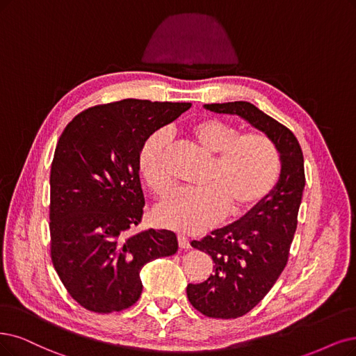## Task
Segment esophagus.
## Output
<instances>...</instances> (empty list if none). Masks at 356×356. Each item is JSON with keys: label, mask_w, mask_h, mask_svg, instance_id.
<instances>
[{"label": "esophagus", "mask_w": 356, "mask_h": 356, "mask_svg": "<svg viewBox=\"0 0 356 356\" xmlns=\"http://www.w3.org/2000/svg\"><path fill=\"white\" fill-rule=\"evenodd\" d=\"M177 241H179V246L181 249H189L191 248V242H189V239L186 238L185 234H179L177 236Z\"/></svg>", "instance_id": "esophagus-1"}]
</instances>
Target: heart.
Returning <instances> with one entry per match:
<instances>
[{
	"label": "heart",
	"mask_w": 356,
	"mask_h": 356,
	"mask_svg": "<svg viewBox=\"0 0 356 356\" xmlns=\"http://www.w3.org/2000/svg\"><path fill=\"white\" fill-rule=\"evenodd\" d=\"M189 135L205 155L213 158L204 189L179 191L155 208L163 227L200 233L225 214L241 216L264 202L277 185L280 155L273 140L257 131L242 134L238 126L220 118H202L191 124ZM168 135L156 130L142 143L138 165L140 176L158 195L171 189L165 171Z\"/></svg>",
	"instance_id": "heart-1"
}]
</instances>
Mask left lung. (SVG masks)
<instances>
[{
	"instance_id": "8db88e82",
	"label": "left lung",
	"mask_w": 356,
	"mask_h": 356,
	"mask_svg": "<svg viewBox=\"0 0 356 356\" xmlns=\"http://www.w3.org/2000/svg\"><path fill=\"white\" fill-rule=\"evenodd\" d=\"M204 108L239 115L266 134L280 155L277 185L264 202L191 243L214 262V273L205 282L188 284L192 307L207 317L238 318L259 304L286 267L305 188L304 155L292 131L251 102L205 104Z\"/></svg>"
}]
</instances>
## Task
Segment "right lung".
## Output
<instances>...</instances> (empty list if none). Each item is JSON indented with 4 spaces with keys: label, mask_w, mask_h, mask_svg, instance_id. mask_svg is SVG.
<instances>
[{
    "label": "right lung",
    "mask_w": 356,
    "mask_h": 356,
    "mask_svg": "<svg viewBox=\"0 0 356 356\" xmlns=\"http://www.w3.org/2000/svg\"><path fill=\"white\" fill-rule=\"evenodd\" d=\"M191 102L123 99L88 108L65 126L51 164V258L72 298L108 314L142 293L140 270L177 252L170 230L129 234L145 198L138 156L151 134L191 108Z\"/></svg>",
    "instance_id": "1"
}]
</instances>
